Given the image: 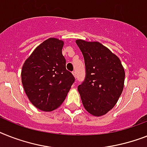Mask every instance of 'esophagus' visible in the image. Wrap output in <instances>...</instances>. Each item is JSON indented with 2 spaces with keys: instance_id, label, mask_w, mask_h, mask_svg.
<instances>
[{
  "instance_id": "34e87169",
  "label": "esophagus",
  "mask_w": 147,
  "mask_h": 147,
  "mask_svg": "<svg viewBox=\"0 0 147 147\" xmlns=\"http://www.w3.org/2000/svg\"><path fill=\"white\" fill-rule=\"evenodd\" d=\"M72 75H73V76H74V77L76 78V71H72Z\"/></svg>"
}]
</instances>
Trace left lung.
I'll list each match as a JSON object with an SVG mask.
<instances>
[{
    "label": "left lung",
    "mask_w": 147,
    "mask_h": 147,
    "mask_svg": "<svg viewBox=\"0 0 147 147\" xmlns=\"http://www.w3.org/2000/svg\"><path fill=\"white\" fill-rule=\"evenodd\" d=\"M84 56L86 77L78 87L84 109L94 116H102L114 107L124 88L125 69L120 59L97 41L78 39Z\"/></svg>",
    "instance_id": "left-lung-1"
}]
</instances>
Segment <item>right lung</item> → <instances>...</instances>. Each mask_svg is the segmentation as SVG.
<instances>
[{
    "mask_svg": "<svg viewBox=\"0 0 147 147\" xmlns=\"http://www.w3.org/2000/svg\"><path fill=\"white\" fill-rule=\"evenodd\" d=\"M63 45L58 38L47 39L22 65L24 90L32 104L44 112L60 107L75 82L73 75L65 69V59L62 54Z\"/></svg>",
    "mask_w": 147,
    "mask_h": 147,
    "instance_id": "obj_1",
    "label": "right lung"
}]
</instances>
